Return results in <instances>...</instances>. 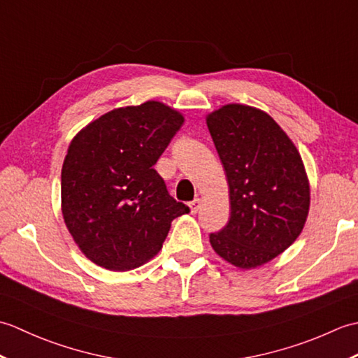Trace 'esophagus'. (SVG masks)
Returning <instances> with one entry per match:
<instances>
[{
    "instance_id": "obj_1",
    "label": "esophagus",
    "mask_w": 358,
    "mask_h": 358,
    "mask_svg": "<svg viewBox=\"0 0 358 358\" xmlns=\"http://www.w3.org/2000/svg\"><path fill=\"white\" fill-rule=\"evenodd\" d=\"M189 209H191V214H196L201 209V199H195L189 203Z\"/></svg>"
}]
</instances>
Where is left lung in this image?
I'll return each instance as SVG.
<instances>
[{
    "label": "left lung",
    "instance_id": "obj_1",
    "mask_svg": "<svg viewBox=\"0 0 358 358\" xmlns=\"http://www.w3.org/2000/svg\"><path fill=\"white\" fill-rule=\"evenodd\" d=\"M206 124L229 185L231 217L210 234L215 252L240 269L273 260L305 227L310 189L305 164L271 115L246 104L210 112Z\"/></svg>",
    "mask_w": 358,
    "mask_h": 358
}]
</instances>
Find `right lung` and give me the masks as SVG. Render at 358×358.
Masks as SVG:
<instances>
[{
  "instance_id": "obj_1",
  "label": "right lung",
  "mask_w": 358,
  "mask_h": 358,
  "mask_svg": "<svg viewBox=\"0 0 358 358\" xmlns=\"http://www.w3.org/2000/svg\"><path fill=\"white\" fill-rule=\"evenodd\" d=\"M185 123L159 101L113 109L73 136L62 169V210L90 262L131 271L158 254L173 218L189 208L154 169Z\"/></svg>"
}]
</instances>
